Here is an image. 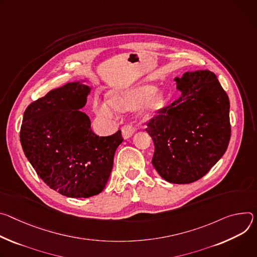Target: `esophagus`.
Segmentation results:
<instances>
[{
  "mask_svg": "<svg viewBox=\"0 0 257 257\" xmlns=\"http://www.w3.org/2000/svg\"><path fill=\"white\" fill-rule=\"evenodd\" d=\"M135 132H136V130L132 124H124L121 127V133H122L123 139H128L130 137H132L134 135Z\"/></svg>",
  "mask_w": 257,
  "mask_h": 257,
  "instance_id": "obj_1",
  "label": "esophagus"
}]
</instances>
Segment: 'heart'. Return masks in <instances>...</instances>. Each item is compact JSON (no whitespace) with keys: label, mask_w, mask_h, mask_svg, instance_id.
<instances>
[{"label":"heart","mask_w":257,"mask_h":257,"mask_svg":"<svg viewBox=\"0 0 257 257\" xmlns=\"http://www.w3.org/2000/svg\"><path fill=\"white\" fill-rule=\"evenodd\" d=\"M155 90L153 85H142L130 91L115 93L111 98V103L108 101L99 102L96 105V112L102 117L112 118L114 116V108L120 111H128L138 108L148 99L150 101L146 105L147 111L156 112L164 106L166 98L161 92L153 95Z\"/></svg>","instance_id":"heart-1"}]
</instances>
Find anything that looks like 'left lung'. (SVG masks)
Listing matches in <instances>:
<instances>
[{
	"label": "left lung",
	"mask_w": 257,
	"mask_h": 257,
	"mask_svg": "<svg viewBox=\"0 0 257 257\" xmlns=\"http://www.w3.org/2000/svg\"><path fill=\"white\" fill-rule=\"evenodd\" d=\"M181 97L147 122L152 164L165 181L190 184L204 177L231 139L230 100L216 75L197 70L176 77Z\"/></svg>",
	"instance_id": "1"
}]
</instances>
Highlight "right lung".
<instances>
[{"instance_id":"obj_1","label":"right lung","mask_w":257,"mask_h":257,"mask_svg":"<svg viewBox=\"0 0 257 257\" xmlns=\"http://www.w3.org/2000/svg\"><path fill=\"white\" fill-rule=\"evenodd\" d=\"M91 89L68 82L34 101L24 111L20 142L25 156L51 189L71 198L101 193L113 158L123 141L121 131L99 137L81 109Z\"/></svg>"}]
</instances>
